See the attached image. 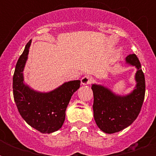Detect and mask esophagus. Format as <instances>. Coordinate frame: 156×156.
Returning <instances> with one entry per match:
<instances>
[{"label":"esophagus","mask_w":156,"mask_h":156,"mask_svg":"<svg viewBox=\"0 0 156 156\" xmlns=\"http://www.w3.org/2000/svg\"><path fill=\"white\" fill-rule=\"evenodd\" d=\"M92 82L93 78H91V77H90V76L87 75L84 76V77H83L82 79H81V83H82L83 85H89V84H90Z\"/></svg>","instance_id":"obj_1"}]
</instances>
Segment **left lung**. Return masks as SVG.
I'll return each instance as SVG.
<instances>
[{
	"mask_svg": "<svg viewBox=\"0 0 156 156\" xmlns=\"http://www.w3.org/2000/svg\"><path fill=\"white\" fill-rule=\"evenodd\" d=\"M126 63L135 66L136 86L128 95H118L104 86L92 84L93 112L98 127L106 133H113L128 127L135 121L145 97V77L135 54L126 56Z\"/></svg>",
	"mask_w": 156,
	"mask_h": 156,
	"instance_id": "1",
	"label": "left lung"
}]
</instances>
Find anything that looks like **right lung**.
<instances>
[{
  "mask_svg": "<svg viewBox=\"0 0 156 156\" xmlns=\"http://www.w3.org/2000/svg\"><path fill=\"white\" fill-rule=\"evenodd\" d=\"M31 40L16 64L13 77V99L19 113L27 123L43 133L58 130L66 118V110L71 96L80 87V80L69 81L49 92L33 90L24 83L23 70Z\"/></svg>",
  "mask_w": 156,
  "mask_h": 156,
  "instance_id": "add662e5",
  "label": "right lung"
}]
</instances>
